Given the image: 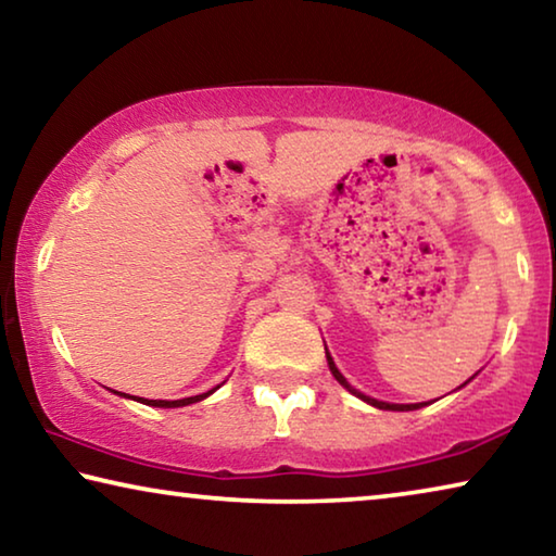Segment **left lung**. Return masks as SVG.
Here are the masks:
<instances>
[{"label": "left lung", "mask_w": 556, "mask_h": 556, "mask_svg": "<svg viewBox=\"0 0 556 556\" xmlns=\"http://www.w3.org/2000/svg\"><path fill=\"white\" fill-rule=\"evenodd\" d=\"M326 357H328V368H331V372H333V378L343 384V388L348 390V392H353V394H357V397L361 400H365L368 404H372V407H378V409H390V412H409V409H419V407H425V402H419V404H390V402H380V400H372V397H368V394H363V392H357V390H353L351 384H348V380L343 378L341 372H338V368H336V363H333V357L328 355V351H326Z\"/></svg>", "instance_id": "8db88e82"}]
</instances>
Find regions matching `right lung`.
I'll return each mask as SVG.
<instances>
[{"label": "right lung", "mask_w": 556, "mask_h": 556, "mask_svg": "<svg viewBox=\"0 0 556 556\" xmlns=\"http://www.w3.org/2000/svg\"><path fill=\"white\" fill-rule=\"evenodd\" d=\"M213 392H215V388L208 390V392H203V394H195V397H184V400H172V402H168V400H144V397H139V402L149 404V407H186V404H193V402L205 400Z\"/></svg>", "instance_id": "add662e5"}]
</instances>
